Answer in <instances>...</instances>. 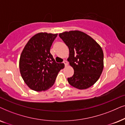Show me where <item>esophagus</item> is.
Wrapping results in <instances>:
<instances>
[{"label": "esophagus", "mask_w": 125, "mask_h": 125, "mask_svg": "<svg viewBox=\"0 0 125 125\" xmlns=\"http://www.w3.org/2000/svg\"><path fill=\"white\" fill-rule=\"evenodd\" d=\"M63 63L64 64V65H65V66H66L68 64V63H67V62L66 61V60H64V61H63Z\"/></svg>", "instance_id": "esophagus-1"}]
</instances>
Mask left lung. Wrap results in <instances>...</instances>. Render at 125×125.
I'll return each mask as SVG.
<instances>
[{
	"label": "left lung",
	"mask_w": 125,
	"mask_h": 125,
	"mask_svg": "<svg viewBox=\"0 0 125 125\" xmlns=\"http://www.w3.org/2000/svg\"><path fill=\"white\" fill-rule=\"evenodd\" d=\"M69 49L67 61L74 69L69 84L76 89H86L98 80L104 69V52L95 41L79 31H66L59 34Z\"/></svg>",
	"instance_id": "obj_1"
}]
</instances>
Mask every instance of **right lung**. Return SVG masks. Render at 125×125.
<instances>
[{
  "label": "right lung",
  "instance_id": "obj_1",
  "mask_svg": "<svg viewBox=\"0 0 125 125\" xmlns=\"http://www.w3.org/2000/svg\"><path fill=\"white\" fill-rule=\"evenodd\" d=\"M58 34L40 32L29 40L19 60L20 72L24 82L36 91H45L54 84L58 73L64 68L50 53V48Z\"/></svg>",
  "mask_w": 125,
  "mask_h": 125
}]
</instances>
